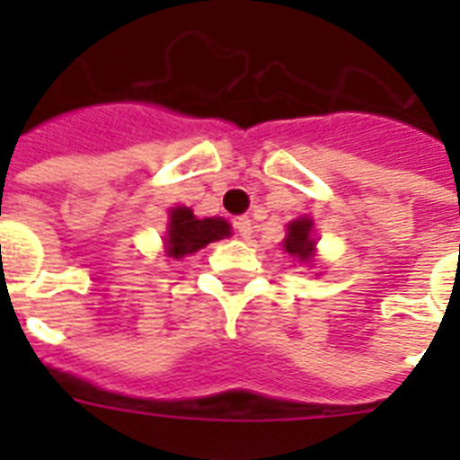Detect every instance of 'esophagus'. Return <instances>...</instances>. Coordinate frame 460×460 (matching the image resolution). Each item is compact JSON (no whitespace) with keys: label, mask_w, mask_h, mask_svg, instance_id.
<instances>
[{"label":"esophagus","mask_w":460,"mask_h":460,"mask_svg":"<svg viewBox=\"0 0 460 460\" xmlns=\"http://www.w3.org/2000/svg\"><path fill=\"white\" fill-rule=\"evenodd\" d=\"M234 230H237V234L242 239H251V234H253V223H251L249 217H239L234 221Z\"/></svg>","instance_id":"obj_1"}]
</instances>
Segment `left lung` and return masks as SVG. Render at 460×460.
I'll list each match as a JSON object with an SVG mask.
<instances>
[{
	"mask_svg": "<svg viewBox=\"0 0 460 460\" xmlns=\"http://www.w3.org/2000/svg\"><path fill=\"white\" fill-rule=\"evenodd\" d=\"M283 251L296 258L299 262H313L315 239H313V221L302 217L288 223V234L283 239Z\"/></svg>",
	"mask_w": 460,
	"mask_h": 460,
	"instance_id": "left-lung-1",
	"label": "left lung"
}]
</instances>
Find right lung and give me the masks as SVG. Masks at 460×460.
<instances>
[{
	"mask_svg": "<svg viewBox=\"0 0 460 460\" xmlns=\"http://www.w3.org/2000/svg\"><path fill=\"white\" fill-rule=\"evenodd\" d=\"M230 223L221 217L198 218L189 207L170 209L168 234H165V253L168 258L181 260L184 255L205 249L207 243L230 237Z\"/></svg>",
	"mask_w": 460,
	"mask_h": 460,
	"instance_id": "right-lung-1",
	"label": "right lung"
}]
</instances>
